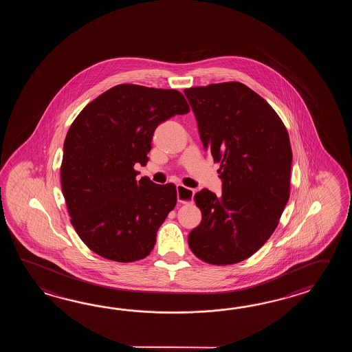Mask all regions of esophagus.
I'll return each mask as SVG.
<instances>
[{
	"label": "esophagus",
	"instance_id": "34e87169",
	"mask_svg": "<svg viewBox=\"0 0 352 352\" xmlns=\"http://www.w3.org/2000/svg\"><path fill=\"white\" fill-rule=\"evenodd\" d=\"M176 190H177V200H179V202L190 204V202H192V200H194V190L187 188L184 185H177Z\"/></svg>",
	"mask_w": 352,
	"mask_h": 352
}]
</instances>
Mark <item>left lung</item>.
<instances>
[{
	"mask_svg": "<svg viewBox=\"0 0 352 352\" xmlns=\"http://www.w3.org/2000/svg\"><path fill=\"white\" fill-rule=\"evenodd\" d=\"M205 150L221 162L223 192H196L201 223L188 234L199 259L235 264L254 254L276 230L289 199L292 148L277 113L239 82L184 90Z\"/></svg>",
	"mask_w": 352,
	"mask_h": 352,
	"instance_id": "obj_1",
	"label": "left lung"
}]
</instances>
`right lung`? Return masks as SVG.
I'll use <instances>...</instances> for the list:
<instances>
[{
    "mask_svg": "<svg viewBox=\"0 0 352 352\" xmlns=\"http://www.w3.org/2000/svg\"><path fill=\"white\" fill-rule=\"evenodd\" d=\"M190 112L175 89L120 84L90 102L67 131L61 188L75 232L98 255L120 263L150 254L177 201L173 184L137 179L155 129Z\"/></svg>",
    "mask_w": 352,
    "mask_h": 352,
    "instance_id": "add662e5",
    "label": "right lung"
}]
</instances>
